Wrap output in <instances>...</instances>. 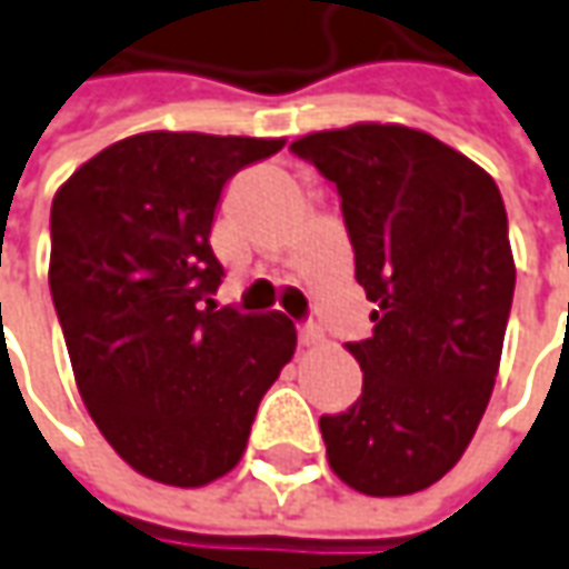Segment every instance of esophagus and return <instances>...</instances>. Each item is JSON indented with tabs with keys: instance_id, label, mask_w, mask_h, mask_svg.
<instances>
[{
	"instance_id": "esophagus-1",
	"label": "esophagus",
	"mask_w": 569,
	"mask_h": 569,
	"mask_svg": "<svg viewBox=\"0 0 569 569\" xmlns=\"http://www.w3.org/2000/svg\"><path fill=\"white\" fill-rule=\"evenodd\" d=\"M299 342L305 346V349H315V346H320V342H323V330H320V327H315V323H301Z\"/></svg>"
}]
</instances>
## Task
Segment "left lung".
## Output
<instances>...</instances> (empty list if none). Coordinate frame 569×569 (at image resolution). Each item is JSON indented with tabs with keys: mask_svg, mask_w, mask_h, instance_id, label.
Here are the masks:
<instances>
[{
	"mask_svg": "<svg viewBox=\"0 0 569 569\" xmlns=\"http://www.w3.org/2000/svg\"><path fill=\"white\" fill-rule=\"evenodd\" d=\"M292 152L339 189L373 336L346 349L361 398L320 417L327 461L355 492L411 496L446 477L492 398L513 299L496 180L405 123H351Z\"/></svg>",
	"mask_w": 569,
	"mask_h": 569,
	"instance_id": "obj_1",
	"label": "left lung"
}]
</instances>
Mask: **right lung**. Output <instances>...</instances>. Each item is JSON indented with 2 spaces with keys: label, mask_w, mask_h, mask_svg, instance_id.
Masks as SVG:
<instances>
[{
  "label": "right lung",
  "mask_w": 569,
  "mask_h": 569,
  "mask_svg": "<svg viewBox=\"0 0 569 569\" xmlns=\"http://www.w3.org/2000/svg\"><path fill=\"white\" fill-rule=\"evenodd\" d=\"M286 139L137 133L92 154L52 199L49 289L73 380L137 473L199 489L230 473L261 398L296 355L280 311H214L220 189Z\"/></svg>",
  "instance_id": "1"
}]
</instances>
